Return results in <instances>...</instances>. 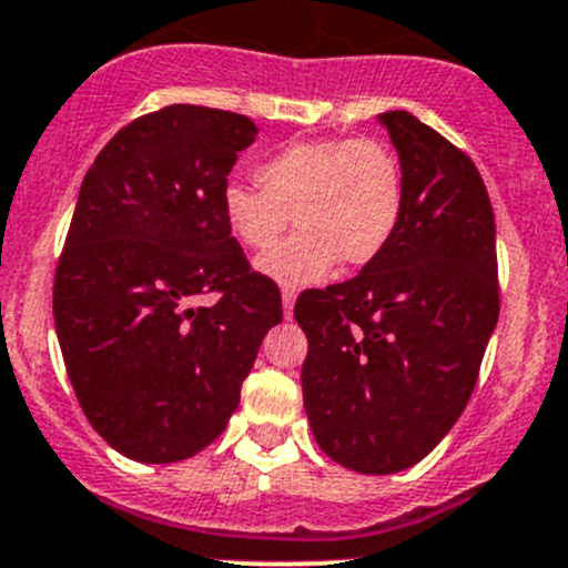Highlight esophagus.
I'll return each instance as SVG.
<instances>
[{
  "label": "esophagus",
  "instance_id": "esophagus-1",
  "mask_svg": "<svg viewBox=\"0 0 568 568\" xmlns=\"http://www.w3.org/2000/svg\"><path fill=\"white\" fill-rule=\"evenodd\" d=\"M294 302H296V291L294 288H283V313H285V318L294 316Z\"/></svg>",
  "mask_w": 568,
  "mask_h": 568
}]
</instances>
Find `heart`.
Segmentation results:
<instances>
[{"label":"heart","instance_id":"heart-1","mask_svg":"<svg viewBox=\"0 0 568 568\" xmlns=\"http://www.w3.org/2000/svg\"><path fill=\"white\" fill-rule=\"evenodd\" d=\"M257 186L231 181L222 216L242 247L268 250L291 216L300 233L257 261V272L285 288L324 283L337 261L365 266L398 231L404 173L379 140L321 136L280 148L255 170Z\"/></svg>","mask_w":568,"mask_h":568}]
</instances>
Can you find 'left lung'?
Segmentation results:
<instances>
[{
  "label": "left lung",
  "instance_id": "obj_1",
  "mask_svg": "<svg viewBox=\"0 0 568 568\" xmlns=\"http://www.w3.org/2000/svg\"><path fill=\"white\" fill-rule=\"evenodd\" d=\"M404 173L393 242L357 277L305 291L302 393L318 448L365 475L426 459L473 395L497 326L495 211L475 164L432 125L376 118Z\"/></svg>",
  "mask_w": 568,
  "mask_h": 568
}]
</instances>
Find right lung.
<instances>
[{
    "label": "right lung",
    "mask_w": 568,
    "mask_h": 568,
    "mask_svg": "<svg viewBox=\"0 0 568 568\" xmlns=\"http://www.w3.org/2000/svg\"><path fill=\"white\" fill-rule=\"evenodd\" d=\"M244 114L173 104L106 142L79 189L54 277V326L90 426L118 454L173 464L209 448L236 412L277 285L250 268L222 216ZM221 294L192 308L200 293Z\"/></svg>",
    "instance_id": "1"
}]
</instances>
